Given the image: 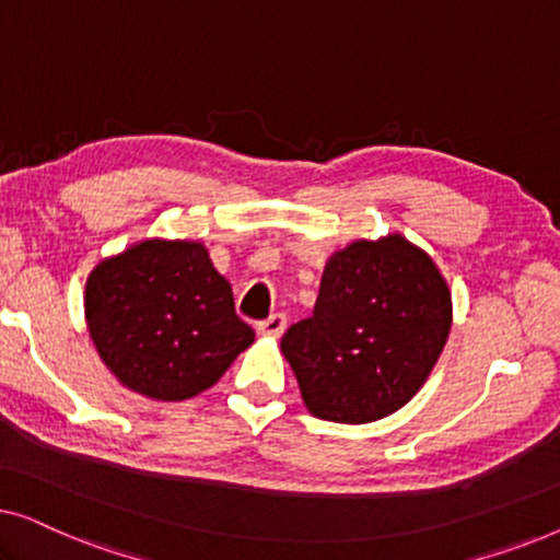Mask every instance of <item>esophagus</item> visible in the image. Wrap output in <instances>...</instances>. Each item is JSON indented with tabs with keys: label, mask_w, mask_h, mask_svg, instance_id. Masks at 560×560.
Here are the masks:
<instances>
[{
	"label": "esophagus",
	"mask_w": 560,
	"mask_h": 560,
	"mask_svg": "<svg viewBox=\"0 0 560 560\" xmlns=\"http://www.w3.org/2000/svg\"><path fill=\"white\" fill-rule=\"evenodd\" d=\"M285 328H288L285 313H272L270 318L262 320V324L257 326V331L262 334V336H275V339H278V336H282V331H285Z\"/></svg>",
	"instance_id": "34e87169"
}]
</instances>
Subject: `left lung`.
<instances>
[{
    "label": "left lung",
    "instance_id": "8db88e82",
    "mask_svg": "<svg viewBox=\"0 0 560 560\" xmlns=\"http://www.w3.org/2000/svg\"><path fill=\"white\" fill-rule=\"evenodd\" d=\"M451 331V293L433 259L400 234L354 242L328 259L313 316L285 331L305 408L372 423L423 387Z\"/></svg>",
    "mask_w": 560,
    "mask_h": 560
}]
</instances>
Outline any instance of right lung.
Masks as SVG:
<instances>
[{
	"label": "right lung",
	"mask_w": 560,
	"mask_h": 560,
	"mask_svg": "<svg viewBox=\"0 0 560 560\" xmlns=\"http://www.w3.org/2000/svg\"><path fill=\"white\" fill-rule=\"evenodd\" d=\"M86 318L104 364L155 400L203 393L255 341L198 242L150 240L106 259L86 282Z\"/></svg>",
	"instance_id": "right-lung-1"
}]
</instances>
